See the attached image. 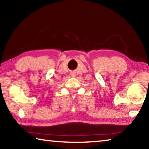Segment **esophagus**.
Instances as JSON below:
<instances>
[{
    "instance_id": "esophagus-1",
    "label": "esophagus",
    "mask_w": 149,
    "mask_h": 149,
    "mask_svg": "<svg viewBox=\"0 0 149 149\" xmlns=\"http://www.w3.org/2000/svg\"><path fill=\"white\" fill-rule=\"evenodd\" d=\"M71 75H72V77H75V74H74V73H72L71 74Z\"/></svg>"
}]
</instances>
